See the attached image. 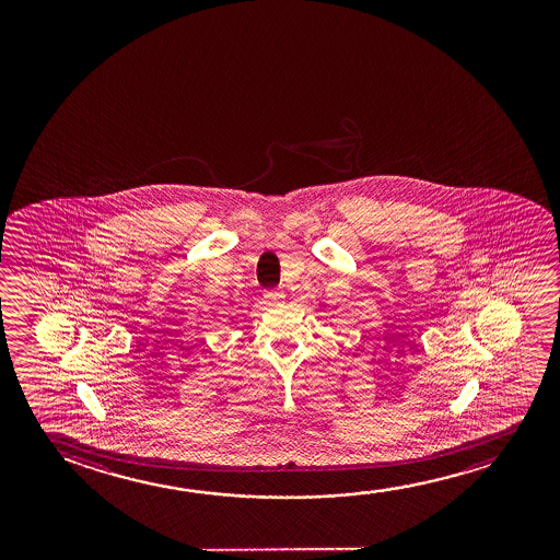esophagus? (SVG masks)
<instances>
[{
    "mask_svg": "<svg viewBox=\"0 0 560 560\" xmlns=\"http://www.w3.org/2000/svg\"><path fill=\"white\" fill-rule=\"evenodd\" d=\"M264 299H266L269 306H279V304H283L284 294L281 291H266L264 292Z\"/></svg>",
    "mask_w": 560,
    "mask_h": 560,
    "instance_id": "34e87169",
    "label": "esophagus"
}]
</instances>
